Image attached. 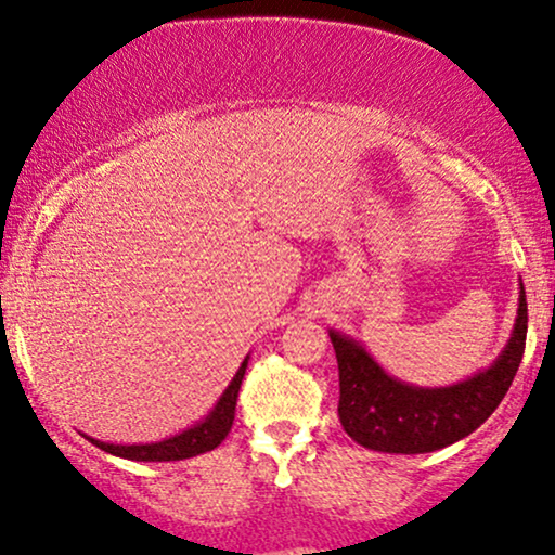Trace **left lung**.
<instances>
[{
  "mask_svg": "<svg viewBox=\"0 0 555 555\" xmlns=\"http://www.w3.org/2000/svg\"><path fill=\"white\" fill-rule=\"evenodd\" d=\"M528 331L520 283L513 333L491 367L446 388H421L385 373L356 337L331 333L340 375L337 415L348 436L377 453H433L480 428L501 405L524 360Z\"/></svg>",
  "mask_w": 555,
  "mask_h": 555,
  "instance_id": "left-lung-1",
  "label": "left lung"
}]
</instances>
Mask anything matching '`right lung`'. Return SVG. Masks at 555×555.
Here are the masks:
<instances>
[{
  "label": "right lung",
  "mask_w": 555,
  "mask_h": 555,
  "mask_svg": "<svg viewBox=\"0 0 555 555\" xmlns=\"http://www.w3.org/2000/svg\"><path fill=\"white\" fill-rule=\"evenodd\" d=\"M247 360H250V356H247L243 360V365L237 367L235 377H232L228 388H224V392L220 396L218 403H215L212 411L207 413L203 421H197L195 425H190V428H184L182 433H178V436L157 440V443H140V446L138 443H134V446L104 443V440L90 438V436H87V440H92V443L102 448L104 453L127 457V461H142V463L184 461V457L215 451V448H218L222 440L228 438V433L232 428V421H235L237 392H240V385H243Z\"/></svg>",
  "instance_id": "obj_1"
}]
</instances>
